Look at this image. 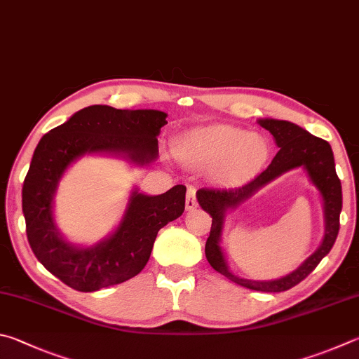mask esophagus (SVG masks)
<instances>
[{"mask_svg":"<svg viewBox=\"0 0 359 359\" xmlns=\"http://www.w3.org/2000/svg\"><path fill=\"white\" fill-rule=\"evenodd\" d=\"M197 206H198V203L196 198V189H194V187H189L186 194V210L192 211V210H196Z\"/></svg>","mask_w":359,"mask_h":359,"instance_id":"1","label":"esophagus"}]
</instances>
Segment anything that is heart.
<instances>
[{
	"label": "heart",
	"mask_w": 359,
	"mask_h": 359,
	"mask_svg": "<svg viewBox=\"0 0 359 359\" xmlns=\"http://www.w3.org/2000/svg\"><path fill=\"white\" fill-rule=\"evenodd\" d=\"M184 148L202 163L217 162V175L227 180L248 176L265 165L269 156L266 138L225 124H211L186 137Z\"/></svg>",
	"instance_id": "heart-1"
}]
</instances>
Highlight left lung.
Masks as SVG:
<instances>
[{
    "label": "left lung",
    "mask_w": 359,
    "mask_h": 359,
    "mask_svg": "<svg viewBox=\"0 0 359 359\" xmlns=\"http://www.w3.org/2000/svg\"><path fill=\"white\" fill-rule=\"evenodd\" d=\"M257 123L273 135L279 151L268 168L263 170L248 184L235 187V189L200 187L197 191L198 205L212 217L211 231L205 246V255L217 273H221L238 285L257 292H285L306 279L317 268L323 257L328 255L332 244H334L339 233V216L342 211V186L341 180L337 178L334 156H332V149L328 142L312 135L311 132L299 128L298 124L284 121V119L260 118L257 119ZM297 168L305 170L323 200L325 224L323 243L297 270L278 280L260 281L241 278L231 271L220 246L224 221L229 214L252 198L263 187Z\"/></svg>",
    "instance_id": "8db88e82"
}]
</instances>
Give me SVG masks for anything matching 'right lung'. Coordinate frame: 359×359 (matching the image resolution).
<instances>
[{
    "instance_id": "right-lung-1",
    "label": "right lung",
    "mask_w": 359,
    "mask_h": 359,
    "mask_svg": "<svg viewBox=\"0 0 359 359\" xmlns=\"http://www.w3.org/2000/svg\"><path fill=\"white\" fill-rule=\"evenodd\" d=\"M165 118L161 110L90 105L37 143L22 189L28 243L36 259L66 285L96 292L134 278L148 263L157 231L184 212L186 186L161 196L134 186L118 225L96 243L67 240L55 219V196L75 162L83 156H109L135 167L151 165L159 157L157 137Z\"/></svg>"
}]
</instances>
